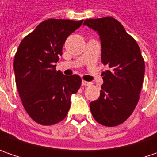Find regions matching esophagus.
<instances>
[{
	"mask_svg": "<svg viewBox=\"0 0 157 157\" xmlns=\"http://www.w3.org/2000/svg\"><path fill=\"white\" fill-rule=\"evenodd\" d=\"M91 82L85 81V80H82V86H91Z\"/></svg>",
	"mask_w": 157,
	"mask_h": 157,
	"instance_id": "esophagus-1",
	"label": "esophagus"
}]
</instances>
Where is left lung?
<instances>
[{"label": "left lung", "instance_id": "1", "mask_svg": "<svg viewBox=\"0 0 157 157\" xmlns=\"http://www.w3.org/2000/svg\"><path fill=\"white\" fill-rule=\"evenodd\" d=\"M84 25L98 32L101 61L109 67L102 73L100 97L90 103V109L97 122L118 126L129 117L138 103L145 72L143 57L136 40L111 16L87 19Z\"/></svg>", "mask_w": 157, "mask_h": 157}]
</instances>
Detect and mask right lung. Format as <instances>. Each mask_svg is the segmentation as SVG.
Segmentation results:
<instances>
[{"instance_id":"obj_1","label":"right lung","mask_w":157,"mask_h":157,"mask_svg":"<svg viewBox=\"0 0 157 157\" xmlns=\"http://www.w3.org/2000/svg\"><path fill=\"white\" fill-rule=\"evenodd\" d=\"M81 21L48 19L21 42L14 60L15 83L28 114L41 125H53L66 117L71 94L81 86L78 75L56 71L66 38Z\"/></svg>"}]
</instances>
